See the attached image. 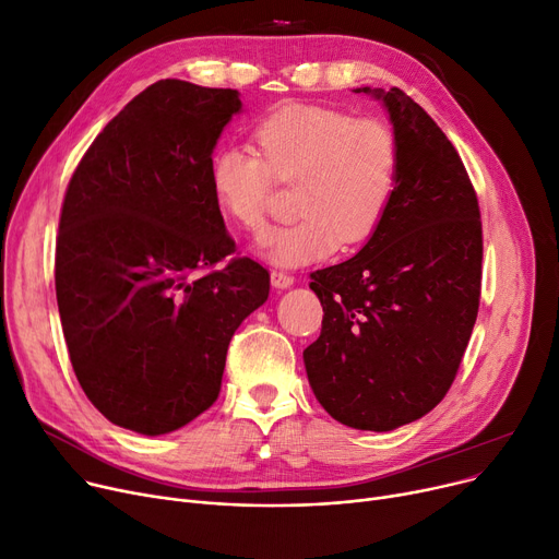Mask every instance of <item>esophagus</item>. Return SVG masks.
Segmentation results:
<instances>
[{
    "mask_svg": "<svg viewBox=\"0 0 559 559\" xmlns=\"http://www.w3.org/2000/svg\"><path fill=\"white\" fill-rule=\"evenodd\" d=\"M292 283H295V276L287 274V272H272V285L274 287H289Z\"/></svg>",
    "mask_w": 559,
    "mask_h": 559,
    "instance_id": "esophagus-1",
    "label": "esophagus"
}]
</instances>
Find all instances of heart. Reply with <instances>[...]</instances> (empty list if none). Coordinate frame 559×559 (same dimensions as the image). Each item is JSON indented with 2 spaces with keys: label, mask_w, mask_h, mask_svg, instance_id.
Returning <instances> with one entry per match:
<instances>
[{
  "label": "heart",
  "mask_w": 559,
  "mask_h": 559,
  "mask_svg": "<svg viewBox=\"0 0 559 559\" xmlns=\"http://www.w3.org/2000/svg\"><path fill=\"white\" fill-rule=\"evenodd\" d=\"M262 155L228 144L211 160L219 209L247 230H260L276 181L295 186L297 222L264 233L258 249L278 264H306L365 242L385 219L401 179V144L380 120L340 108L289 104L255 129Z\"/></svg>",
  "instance_id": "b5f03b06"
}]
</instances>
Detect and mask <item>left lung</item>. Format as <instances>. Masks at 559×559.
<instances>
[{"mask_svg":"<svg viewBox=\"0 0 559 559\" xmlns=\"http://www.w3.org/2000/svg\"><path fill=\"white\" fill-rule=\"evenodd\" d=\"M358 93L390 112L401 179L369 242L310 274L324 319L304 362L333 419L385 432L421 419L453 385L480 306L483 222L464 163L432 117L401 87Z\"/></svg>","mask_w":559,"mask_h":559,"instance_id":"obj_1","label":"left lung"}]
</instances>
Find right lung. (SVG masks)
Masks as SVG:
<instances>
[{
    "instance_id": "1",
    "label": "right lung",
    "mask_w": 559,
    "mask_h": 559,
    "mask_svg": "<svg viewBox=\"0 0 559 559\" xmlns=\"http://www.w3.org/2000/svg\"><path fill=\"white\" fill-rule=\"evenodd\" d=\"M240 110L230 87L156 81L68 183L56 301L79 385L115 426L165 435L205 413L233 333L270 297L260 262L226 260L235 242L211 188L217 138Z\"/></svg>"
}]
</instances>
